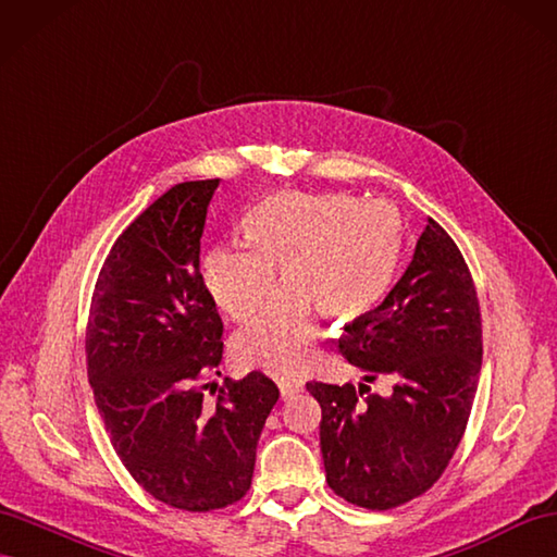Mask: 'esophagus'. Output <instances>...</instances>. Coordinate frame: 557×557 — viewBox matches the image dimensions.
Returning a JSON list of instances; mask_svg holds the SVG:
<instances>
[{"label":"esophagus","instance_id":"34e87169","mask_svg":"<svg viewBox=\"0 0 557 557\" xmlns=\"http://www.w3.org/2000/svg\"><path fill=\"white\" fill-rule=\"evenodd\" d=\"M276 383H278L283 399H293L297 392H302V387H305L300 377H293V375H281V377H276Z\"/></svg>","mask_w":557,"mask_h":557}]
</instances>
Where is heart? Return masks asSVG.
<instances>
[{
	"label": "heart",
	"mask_w": 557,
	"mask_h": 557,
	"mask_svg": "<svg viewBox=\"0 0 557 557\" xmlns=\"http://www.w3.org/2000/svg\"><path fill=\"white\" fill-rule=\"evenodd\" d=\"M246 243L202 255V283L226 317L248 321L236 357L269 371H300L317 355L314 309L333 321L363 317L383 300L401 255L399 216L385 202L276 194L243 216Z\"/></svg>",
	"instance_id": "heart-1"
}]
</instances>
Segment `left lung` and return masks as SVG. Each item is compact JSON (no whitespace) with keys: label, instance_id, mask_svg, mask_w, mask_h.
<instances>
[{"label":"left lung","instance_id":"1","mask_svg":"<svg viewBox=\"0 0 557 557\" xmlns=\"http://www.w3.org/2000/svg\"><path fill=\"white\" fill-rule=\"evenodd\" d=\"M343 357L392 381L389 395L307 383L321 404L325 482L345 500L389 510L425 494L463 437L482 369V317L454 238L428 220L411 264L369 314L345 325Z\"/></svg>","mask_w":557,"mask_h":557}]
</instances>
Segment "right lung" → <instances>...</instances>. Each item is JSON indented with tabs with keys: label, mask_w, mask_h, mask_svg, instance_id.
<instances>
[{
	"label": "right lung",
	"mask_w": 557,
	"mask_h": 557,
	"mask_svg": "<svg viewBox=\"0 0 557 557\" xmlns=\"http://www.w3.org/2000/svg\"><path fill=\"white\" fill-rule=\"evenodd\" d=\"M220 180L184 182L117 236L87 321V375L106 432L141 490L186 512L248 494L257 440L278 401L262 371L224 377V323L200 274V238ZM216 387V385H214Z\"/></svg>",
	"instance_id": "obj_1"
}]
</instances>
